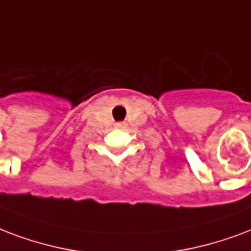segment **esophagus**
Instances as JSON below:
<instances>
[{
    "label": "esophagus",
    "mask_w": 251,
    "mask_h": 251,
    "mask_svg": "<svg viewBox=\"0 0 251 251\" xmlns=\"http://www.w3.org/2000/svg\"><path fill=\"white\" fill-rule=\"evenodd\" d=\"M124 126H125V124H124V122H117V124H116V127H120V129H121V127H124Z\"/></svg>",
    "instance_id": "1"
}]
</instances>
